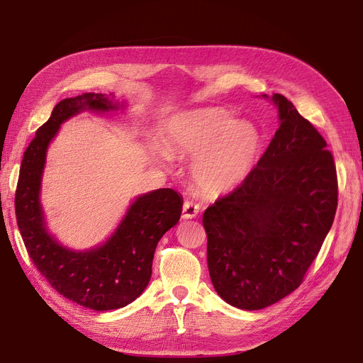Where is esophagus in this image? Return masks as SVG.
<instances>
[{
	"mask_svg": "<svg viewBox=\"0 0 363 363\" xmlns=\"http://www.w3.org/2000/svg\"><path fill=\"white\" fill-rule=\"evenodd\" d=\"M199 212H200L199 204H195L194 201H184V203H183L182 216H183L184 219H192V218H195L196 215H199Z\"/></svg>",
	"mask_w": 363,
	"mask_h": 363,
	"instance_id": "34e87169",
	"label": "esophagus"
}]
</instances>
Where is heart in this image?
<instances>
[{
  "label": "heart",
  "instance_id": "b5f03b06",
  "mask_svg": "<svg viewBox=\"0 0 363 363\" xmlns=\"http://www.w3.org/2000/svg\"><path fill=\"white\" fill-rule=\"evenodd\" d=\"M260 144L255 124L233 121L221 108L188 112L169 127L171 155L194 157L192 179L207 194H223L242 183L255 168ZM160 159L167 162L168 156Z\"/></svg>",
  "mask_w": 363,
  "mask_h": 363
}]
</instances>
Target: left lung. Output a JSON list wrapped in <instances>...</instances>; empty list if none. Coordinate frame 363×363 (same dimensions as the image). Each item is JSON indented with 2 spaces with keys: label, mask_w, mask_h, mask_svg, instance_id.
Masks as SVG:
<instances>
[{
  "label": "left lung",
  "mask_w": 363,
  "mask_h": 363,
  "mask_svg": "<svg viewBox=\"0 0 363 363\" xmlns=\"http://www.w3.org/2000/svg\"><path fill=\"white\" fill-rule=\"evenodd\" d=\"M272 101L280 127L267 151L248 177L203 215L213 288L245 311L268 307L300 286L337 207L327 142L286 96L274 94Z\"/></svg>",
  "instance_id": "1"
}]
</instances>
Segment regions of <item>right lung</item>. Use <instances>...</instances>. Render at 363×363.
<instances>
[{
	"label": "right lung",
	"instance_id": "obj_1",
	"mask_svg": "<svg viewBox=\"0 0 363 363\" xmlns=\"http://www.w3.org/2000/svg\"><path fill=\"white\" fill-rule=\"evenodd\" d=\"M116 107L108 96L94 92L62 100L24 152L15 194L16 221L31 262L60 295L94 311L119 309L144 292L157 242L179 223L183 207L182 196L169 188L140 195L112 238L87 251L63 247L47 232L39 191L51 139L77 113Z\"/></svg>",
	"mask_w": 363,
	"mask_h": 363
}]
</instances>
